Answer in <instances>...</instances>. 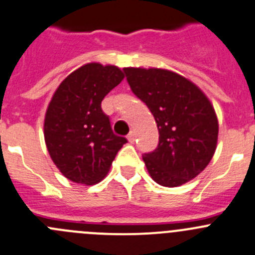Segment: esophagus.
Here are the masks:
<instances>
[{
	"label": "esophagus",
	"mask_w": 255,
	"mask_h": 255,
	"mask_svg": "<svg viewBox=\"0 0 255 255\" xmlns=\"http://www.w3.org/2000/svg\"><path fill=\"white\" fill-rule=\"evenodd\" d=\"M134 138H135V135H134V133H133V132H129V134L127 135V139L129 140V143L134 142Z\"/></svg>",
	"instance_id": "1"
}]
</instances>
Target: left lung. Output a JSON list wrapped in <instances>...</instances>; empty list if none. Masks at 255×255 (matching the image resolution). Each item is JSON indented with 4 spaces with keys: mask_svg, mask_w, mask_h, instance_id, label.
<instances>
[{
    "mask_svg": "<svg viewBox=\"0 0 255 255\" xmlns=\"http://www.w3.org/2000/svg\"><path fill=\"white\" fill-rule=\"evenodd\" d=\"M132 92L154 117L159 142L143 154L150 177L163 187L193 179L216 152L218 121L208 98L187 78L159 68H123Z\"/></svg>",
    "mask_w": 255,
    "mask_h": 255,
    "instance_id": "8db88e82",
    "label": "left lung"
}]
</instances>
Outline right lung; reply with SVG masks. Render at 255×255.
<instances>
[{"mask_svg":"<svg viewBox=\"0 0 255 255\" xmlns=\"http://www.w3.org/2000/svg\"><path fill=\"white\" fill-rule=\"evenodd\" d=\"M125 78L116 66L88 63L54 92L44 118V140L54 164L70 180L95 184L110 170L127 139L115 134L103 98Z\"/></svg>","mask_w":255,"mask_h":255,"instance_id":"right-lung-1","label":"right lung"}]
</instances>
